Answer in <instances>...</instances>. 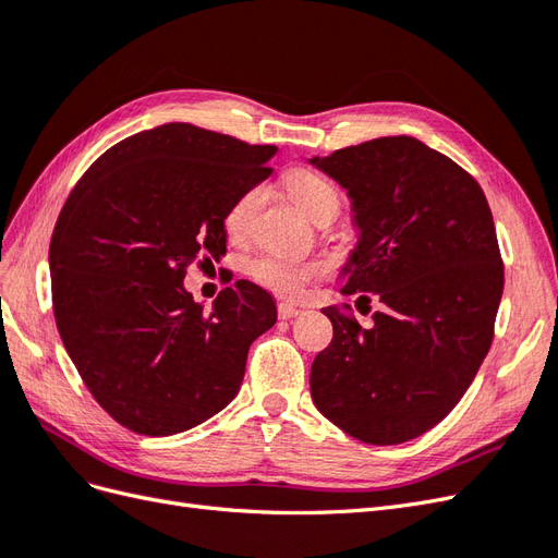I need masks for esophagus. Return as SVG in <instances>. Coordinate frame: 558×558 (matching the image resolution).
I'll list each match as a JSON object with an SVG mask.
<instances>
[{
	"label": "esophagus",
	"instance_id": "34e87169",
	"mask_svg": "<svg viewBox=\"0 0 558 558\" xmlns=\"http://www.w3.org/2000/svg\"><path fill=\"white\" fill-rule=\"evenodd\" d=\"M277 310H279V318H283V320L295 318L300 314V310L295 305H289V302H279Z\"/></svg>",
	"mask_w": 558,
	"mask_h": 558
}]
</instances>
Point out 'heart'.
<instances>
[{
    "instance_id": "obj_1",
    "label": "heart",
    "mask_w": 558,
    "mask_h": 558,
    "mask_svg": "<svg viewBox=\"0 0 558 558\" xmlns=\"http://www.w3.org/2000/svg\"><path fill=\"white\" fill-rule=\"evenodd\" d=\"M283 189L295 202V207L314 223L328 216L335 218L337 211H340V202H342L340 191H337L335 185L318 172L293 170L283 179ZM260 202H263V189H251L234 199V205L228 209V216H226L228 232L232 234L244 232L246 226L251 223L253 214H256V209L260 207ZM248 272L269 291L281 293V295H295L305 289V283L312 277H316L318 267L295 258L277 256V253H265V256L251 260Z\"/></svg>"
}]
</instances>
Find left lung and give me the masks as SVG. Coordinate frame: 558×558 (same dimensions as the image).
Returning <instances> with one entry per match:
<instances>
[{
	"label": "left lung",
	"instance_id": "1",
	"mask_svg": "<svg viewBox=\"0 0 558 558\" xmlns=\"http://www.w3.org/2000/svg\"><path fill=\"white\" fill-rule=\"evenodd\" d=\"M310 162L347 191L359 228L342 293L384 305L373 328L324 310L332 342L312 363V400L361 442L414 440L456 408L492 347L502 295L492 209L465 170L404 134Z\"/></svg>",
	"mask_w": 558,
	"mask_h": 558
}]
</instances>
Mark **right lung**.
Instances as JSON below:
<instances>
[{
	"mask_svg": "<svg viewBox=\"0 0 558 558\" xmlns=\"http://www.w3.org/2000/svg\"><path fill=\"white\" fill-rule=\"evenodd\" d=\"M275 154L165 123L111 146L66 197L48 248L56 324L121 426L177 435L238 396L251 342L277 324L275 300L240 279L205 312L183 277L226 256L228 209L272 174Z\"/></svg>",
	"mask_w": 558,
	"mask_h": 558,
	"instance_id": "right-lung-1",
	"label": "right lung"
}]
</instances>
